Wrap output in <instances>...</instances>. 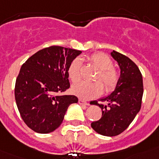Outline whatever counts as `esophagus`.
<instances>
[{"mask_svg": "<svg viewBox=\"0 0 159 159\" xmlns=\"http://www.w3.org/2000/svg\"><path fill=\"white\" fill-rule=\"evenodd\" d=\"M79 103L80 105H82V106H88V103L87 102H85V101L82 100V99H79Z\"/></svg>", "mask_w": 159, "mask_h": 159, "instance_id": "obj_1", "label": "esophagus"}]
</instances>
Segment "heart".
I'll use <instances>...</instances> for the list:
<instances>
[{"label":"heart","instance_id":"heart-1","mask_svg":"<svg viewBox=\"0 0 159 159\" xmlns=\"http://www.w3.org/2000/svg\"><path fill=\"white\" fill-rule=\"evenodd\" d=\"M89 61L99 70L96 80H100L103 84L106 92H111L116 88L119 82V73L113 68V61L107 55L102 52L92 54L88 58ZM81 60L75 58L68 66V75L73 82L78 81L81 77ZM73 94L84 100H88L99 96L102 92V88L99 83H88L81 81L75 84L71 88Z\"/></svg>","mask_w":159,"mask_h":159}]
</instances>
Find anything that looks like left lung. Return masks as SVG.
<instances>
[{
	"instance_id": "8db88e82",
	"label": "left lung",
	"mask_w": 159,
	"mask_h": 159,
	"mask_svg": "<svg viewBox=\"0 0 159 159\" xmlns=\"http://www.w3.org/2000/svg\"><path fill=\"white\" fill-rule=\"evenodd\" d=\"M111 56L120 69L119 82L113 92L99 99L107 105L95 101V104L102 109V117L91 124L98 134L109 137L121 134L129 127L139 112L143 95V76L138 66L116 51L113 50Z\"/></svg>"
}]
</instances>
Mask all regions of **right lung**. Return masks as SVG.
<instances>
[{
  "label": "right lung",
  "mask_w": 159,
  "mask_h": 159,
  "mask_svg": "<svg viewBox=\"0 0 159 159\" xmlns=\"http://www.w3.org/2000/svg\"><path fill=\"white\" fill-rule=\"evenodd\" d=\"M82 52L60 46L38 51L22 65L15 85L20 116L35 132L48 134L58 128L67 108L78 102L75 95H62L70 88L68 66Z\"/></svg>",
  "instance_id": "1"
}]
</instances>
